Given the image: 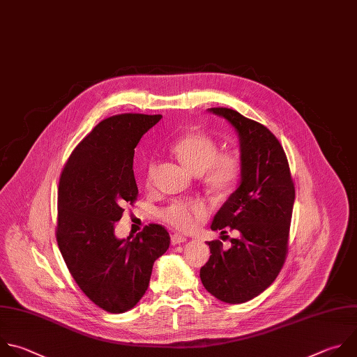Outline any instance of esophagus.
Here are the masks:
<instances>
[{
  "instance_id": "esophagus-1",
  "label": "esophagus",
  "mask_w": 357,
  "mask_h": 357,
  "mask_svg": "<svg viewBox=\"0 0 357 357\" xmlns=\"http://www.w3.org/2000/svg\"><path fill=\"white\" fill-rule=\"evenodd\" d=\"M170 241H172V245H178V243L185 242V241H187V238H185V236H183V235H180V234H173Z\"/></svg>"
}]
</instances>
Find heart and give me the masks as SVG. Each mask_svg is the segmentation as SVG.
I'll list each match as a JSON object with an SVG mask.
<instances>
[{
	"label": "heart",
	"mask_w": 357,
	"mask_h": 357,
	"mask_svg": "<svg viewBox=\"0 0 357 357\" xmlns=\"http://www.w3.org/2000/svg\"><path fill=\"white\" fill-rule=\"evenodd\" d=\"M177 159L194 174H201L202 184L220 198L234 192L241 176L242 160L235 152H221L211 136L188 133L173 146ZM158 160L151 159L145 169V181L151 185L158 172ZM209 215V206L199 199H176L159 209V217L178 231H192Z\"/></svg>",
	"instance_id": "heart-1"
}]
</instances>
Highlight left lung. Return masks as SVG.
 Instances as JSON below:
<instances>
[{
  "instance_id": "1",
  "label": "left lung",
  "mask_w": 357,
  "mask_h": 357,
  "mask_svg": "<svg viewBox=\"0 0 357 357\" xmlns=\"http://www.w3.org/2000/svg\"><path fill=\"white\" fill-rule=\"evenodd\" d=\"M209 112L224 116L239 133L242 178L211 225L222 238H229L228 231L238 238L229 249L221 241L208 242L211 256L199 277L215 298L242 304L263 293L286 261L296 188L287 156L264 125L231 108Z\"/></svg>"
}]
</instances>
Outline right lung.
<instances>
[{
    "instance_id": "obj_1",
    "label": "right lung",
    "mask_w": 357,
    "mask_h": 357,
    "mask_svg": "<svg viewBox=\"0 0 357 357\" xmlns=\"http://www.w3.org/2000/svg\"><path fill=\"white\" fill-rule=\"evenodd\" d=\"M162 115L121 114L101 121L71 152L60 173L56 241L86 297L111 314L133 308L148 290L153 263L170 245L165 227L149 224L118 239L115 224L137 199L133 155Z\"/></svg>"
}]
</instances>
